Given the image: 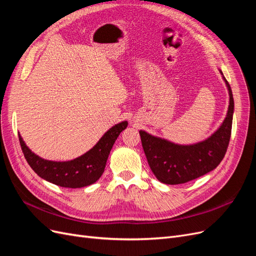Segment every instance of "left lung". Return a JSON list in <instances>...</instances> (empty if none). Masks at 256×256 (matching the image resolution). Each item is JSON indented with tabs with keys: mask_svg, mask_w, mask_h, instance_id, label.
Instances as JSON below:
<instances>
[{
	"mask_svg": "<svg viewBox=\"0 0 256 256\" xmlns=\"http://www.w3.org/2000/svg\"><path fill=\"white\" fill-rule=\"evenodd\" d=\"M219 72L228 90L230 104L226 118L212 136L193 144H178L145 130L138 131L147 162L159 182L166 184L188 182L212 171L222 161L232 132L234 98L221 69Z\"/></svg>",
	"mask_w": 256,
	"mask_h": 256,
	"instance_id": "obj_1",
	"label": "left lung"
}]
</instances>
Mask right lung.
Instances as JSON below:
<instances>
[{
  "label": "right lung",
  "instance_id": "1",
  "mask_svg": "<svg viewBox=\"0 0 256 256\" xmlns=\"http://www.w3.org/2000/svg\"><path fill=\"white\" fill-rule=\"evenodd\" d=\"M127 126V120L116 124L88 152L68 161H52L40 157L28 148L20 134L19 141L28 164L42 180L64 188H82L102 177L116 138Z\"/></svg>",
  "mask_w": 256,
  "mask_h": 256
}]
</instances>
